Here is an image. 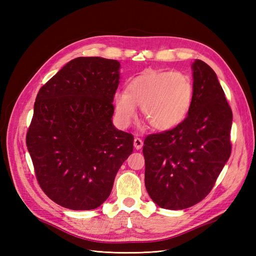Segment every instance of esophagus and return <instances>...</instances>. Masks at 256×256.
Here are the masks:
<instances>
[{
	"mask_svg": "<svg viewBox=\"0 0 256 256\" xmlns=\"http://www.w3.org/2000/svg\"><path fill=\"white\" fill-rule=\"evenodd\" d=\"M134 148L136 150H141L142 146H143V141L141 140V138H136L134 140Z\"/></svg>",
	"mask_w": 256,
	"mask_h": 256,
	"instance_id": "34e87169",
	"label": "esophagus"
}]
</instances>
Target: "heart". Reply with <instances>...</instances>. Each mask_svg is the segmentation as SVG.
Returning <instances> with one entry per match:
<instances>
[{
	"label": "heart",
	"mask_w": 256,
	"mask_h": 256,
	"mask_svg": "<svg viewBox=\"0 0 256 256\" xmlns=\"http://www.w3.org/2000/svg\"><path fill=\"white\" fill-rule=\"evenodd\" d=\"M192 98L193 84L187 74L148 69L131 80L126 90L114 95L115 115L122 127H128L138 106L154 129L168 131L187 118Z\"/></svg>",
	"instance_id": "heart-1"
}]
</instances>
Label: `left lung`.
Here are the masks:
<instances>
[{"mask_svg":"<svg viewBox=\"0 0 256 256\" xmlns=\"http://www.w3.org/2000/svg\"><path fill=\"white\" fill-rule=\"evenodd\" d=\"M193 98L180 125L146 136L145 187L159 207L180 210L200 202L232 150L233 114L218 76L205 62L192 65Z\"/></svg>","mask_w":256,"mask_h":256,"instance_id":"1","label":"left lung"}]
</instances>
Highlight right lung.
Returning <instances> with one entry per match:
<instances>
[{
  "mask_svg": "<svg viewBox=\"0 0 256 256\" xmlns=\"http://www.w3.org/2000/svg\"><path fill=\"white\" fill-rule=\"evenodd\" d=\"M120 69L116 60L76 58L38 92L28 150L42 189L65 208L102 205L134 150V136L112 122Z\"/></svg>",
  "mask_w": 256,
  "mask_h": 256,
  "instance_id": "obj_1",
  "label": "right lung"
}]
</instances>
